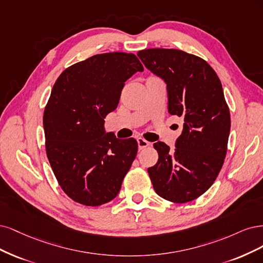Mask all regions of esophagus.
Returning a JSON list of instances; mask_svg holds the SVG:
<instances>
[{
  "label": "esophagus",
  "instance_id": "esophagus-1",
  "mask_svg": "<svg viewBox=\"0 0 263 263\" xmlns=\"http://www.w3.org/2000/svg\"><path fill=\"white\" fill-rule=\"evenodd\" d=\"M137 141H138L139 149H144L145 147L149 146V142H147L146 140H144V139H142V138H139Z\"/></svg>",
  "mask_w": 263,
  "mask_h": 263
}]
</instances>
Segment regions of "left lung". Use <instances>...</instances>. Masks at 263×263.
<instances>
[{
	"mask_svg": "<svg viewBox=\"0 0 263 263\" xmlns=\"http://www.w3.org/2000/svg\"><path fill=\"white\" fill-rule=\"evenodd\" d=\"M138 55L167 84L168 112L183 119L174 152L154 143L158 160L147 169L151 181L163 199L190 202L213 184L226 156L231 115L221 81L205 60L181 50L153 48Z\"/></svg>",
	"mask_w": 263,
	"mask_h": 263,
	"instance_id": "obj_1",
	"label": "left lung"
}]
</instances>
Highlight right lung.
I'll list each match as a JSON object with an SVG mask.
<instances>
[{
    "mask_svg": "<svg viewBox=\"0 0 263 263\" xmlns=\"http://www.w3.org/2000/svg\"><path fill=\"white\" fill-rule=\"evenodd\" d=\"M143 70L135 54L108 52L69 66L54 83L44 112L46 152L73 201L98 206L119 193L138 142L106 133L104 119L119 104L124 82Z\"/></svg>",
    "mask_w": 263,
    "mask_h": 263,
    "instance_id": "right-lung-1",
    "label": "right lung"
}]
</instances>
